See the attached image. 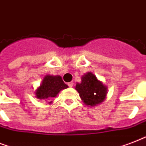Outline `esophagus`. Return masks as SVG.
Here are the masks:
<instances>
[{"mask_svg":"<svg viewBox=\"0 0 146 146\" xmlns=\"http://www.w3.org/2000/svg\"><path fill=\"white\" fill-rule=\"evenodd\" d=\"M68 87H72L73 86V82H69V83H68Z\"/></svg>","mask_w":146,"mask_h":146,"instance_id":"1","label":"esophagus"}]
</instances>
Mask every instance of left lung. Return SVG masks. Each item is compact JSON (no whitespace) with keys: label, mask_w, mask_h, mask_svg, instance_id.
Instances as JSON below:
<instances>
[{"label":"left lung","mask_w":146,"mask_h":146,"mask_svg":"<svg viewBox=\"0 0 146 146\" xmlns=\"http://www.w3.org/2000/svg\"><path fill=\"white\" fill-rule=\"evenodd\" d=\"M75 89L83 102L90 106H96L102 103L107 95V88L91 72L81 78V82L77 84Z\"/></svg>","instance_id":"8db88e82"}]
</instances>
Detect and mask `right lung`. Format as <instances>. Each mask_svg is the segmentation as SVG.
I'll return each mask as SVG.
<instances>
[{
  "instance_id": "add662e5",
  "label": "right lung",
  "mask_w": 146,
  "mask_h": 146,
  "mask_svg": "<svg viewBox=\"0 0 146 146\" xmlns=\"http://www.w3.org/2000/svg\"><path fill=\"white\" fill-rule=\"evenodd\" d=\"M67 88L68 85L64 83L60 76L47 75L36 91V95L39 99H51L57 96L59 91Z\"/></svg>"
}]
</instances>
